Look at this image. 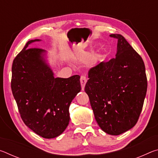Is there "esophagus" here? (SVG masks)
<instances>
[{"instance_id":"34e87169","label":"esophagus","mask_w":158,"mask_h":158,"mask_svg":"<svg viewBox=\"0 0 158 158\" xmlns=\"http://www.w3.org/2000/svg\"><path fill=\"white\" fill-rule=\"evenodd\" d=\"M80 82H81V89H82V90H84L85 85V84H86V82H87L86 77H85L84 76V75L81 76V78H80Z\"/></svg>"}]
</instances>
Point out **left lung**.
I'll use <instances>...</instances> for the list:
<instances>
[{
	"label": "left lung",
	"mask_w": 158,
	"mask_h": 158,
	"mask_svg": "<svg viewBox=\"0 0 158 158\" xmlns=\"http://www.w3.org/2000/svg\"><path fill=\"white\" fill-rule=\"evenodd\" d=\"M116 58L102 62L89 72L85 91L95 118L104 132L119 135L137 123L147 90L144 63L140 55L120 34Z\"/></svg>",
	"instance_id": "left-lung-1"
}]
</instances>
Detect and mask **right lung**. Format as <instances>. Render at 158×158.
Instances as JSON below:
<instances>
[{
  "instance_id": "right-lung-1",
  "label": "right lung",
  "mask_w": 158,
  "mask_h": 158,
  "mask_svg": "<svg viewBox=\"0 0 158 158\" xmlns=\"http://www.w3.org/2000/svg\"><path fill=\"white\" fill-rule=\"evenodd\" d=\"M31 40L13 60L11 88L26 126L45 139L61 135L69 121V107L81 90L80 77L55 78L44 58L46 51L28 48Z\"/></svg>"
}]
</instances>
